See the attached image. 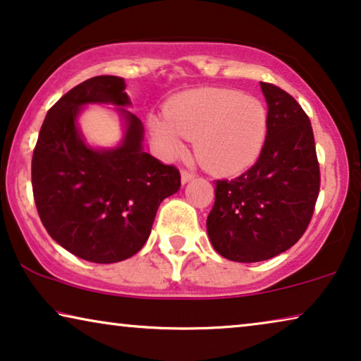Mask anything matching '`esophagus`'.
I'll return each instance as SVG.
<instances>
[{
    "instance_id": "obj_1",
    "label": "esophagus",
    "mask_w": 361,
    "mask_h": 361,
    "mask_svg": "<svg viewBox=\"0 0 361 361\" xmlns=\"http://www.w3.org/2000/svg\"><path fill=\"white\" fill-rule=\"evenodd\" d=\"M180 177H182V182H189V180H192L195 177V172H192V171H187V169H182L180 171Z\"/></svg>"
}]
</instances>
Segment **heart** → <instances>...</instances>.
Listing matches in <instances>:
<instances>
[{
  "instance_id": "1",
  "label": "heart",
  "mask_w": 361,
  "mask_h": 361,
  "mask_svg": "<svg viewBox=\"0 0 361 361\" xmlns=\"http://www.w3.org/2000/svg\"><path fill=\"white\" fill-rule=\"evenodd\" d=\"M149 130L166 156H179L195 140L200 164L231 174L258 157L268 131V113L258 98L226 88H199L172 98L166 116H151Z\"/></svg>"
}]
</instances>
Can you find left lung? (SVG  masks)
Returning a JSON list of instances; mask_svg holds the SVG:
<instances>
[{
    "mask_svg": "<svg viewBox=\"0 0 361 361\" xmlns=\"http://www.w3.org/2000/svg\"><path fill=\"white\" fill-rule=\"evenodd\" d=\"M268 131L259 157L235 179L215 180L207 231L215 251L238 263L274 258L299 241L314 215L320 169L309 116L273 83L261 82Z\"/></svg>",
    "mask_w": 361,
    "mask_h": 361,
    "instance_id": "1",
    "label": "left lung"
}]
</instances>
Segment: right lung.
Listing matches in <instances>:
<instances>
[{
  "label": "right lung",
  "instance_id": "obj_1",
  "mask_svg": "<svg viewBox=\"0 0 361 361\" xmlns=\"http://www.w3.org/2000/svg\"><path fill=\"white\" fill-rule=\"evenodd\" d=\"M125 80L98 75L78 83L47 111L32 152L37 214L47 233L78 258L118 263L149 238L157 207L180 187L176 166L142 151V125L133 113L125 141L111 151L87 147L75 126L85 103L130 105Z\"/></svg>",
  "mask_w": 361,
  "mask_h": 361
}]
</instances>
